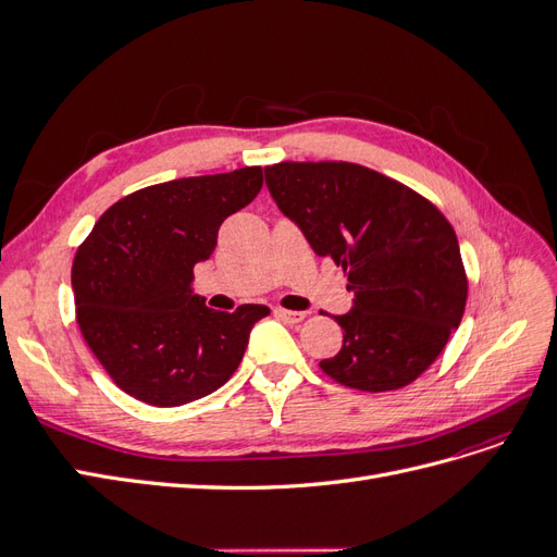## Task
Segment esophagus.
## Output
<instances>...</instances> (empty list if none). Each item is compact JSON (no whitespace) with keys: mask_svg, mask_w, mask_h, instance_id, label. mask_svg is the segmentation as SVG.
Segmentation results:
<instances>
[{"mask_svg":"<svg viewBox=\"0 0 557 557\" xmlns=\"http://www.w3.org/2000/svg\"><path fill=\"white\" fill-rule=\"evenodd\" d=\"M274 313L281 318V320H285V323H299L301 318H305V311H290V309H274Z\"/></svg>","mask_w":557,"mask_h":557,"instance_id":"34e87169","label":"esophagus"}]
</instances>
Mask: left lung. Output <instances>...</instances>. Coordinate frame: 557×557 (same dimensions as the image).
<instances>
[{
    "instance_id": "left-lung-1",
    "label": "left lung",
    "mask_w": 557,
    "mask_h": 557,
    "mask_svg": "<svg viewBox=\"0 0 557 557\" xmlns=\"http://www.w3.org/2000/svg\"><path fill=\"white\" fill-rule=\"evenodd\" d=\"M264 181L315 256L348 274L352 307L334 315L342 350L323 372L364 393L409 385L440 358L467 305L458 237L407 185L350 162H281Z\"/></svg>"
}]
</instances>
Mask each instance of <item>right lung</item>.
<instances>
[{"label":"right lung","instance_id":"add662e5","mask_svg":"<svg viewBox=\"0 0 557 557\" xmlns=\"http://www.w3.org/2000/svg\"><path fill=\"white\" fill-rule=\"evenodd\" d=\"M262 188L260 166L150 185L104 211L76 252L72 288L83 339L123 393L181 407L237 372L264 305L213 311L195 295L227 215Z\"/></svg>","mask_w":557,"mask_h":557}]
</instances>
